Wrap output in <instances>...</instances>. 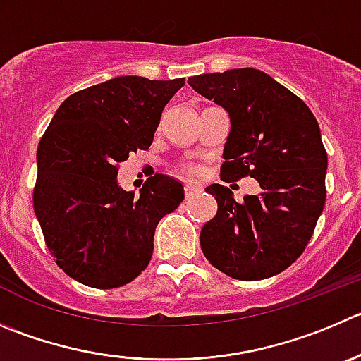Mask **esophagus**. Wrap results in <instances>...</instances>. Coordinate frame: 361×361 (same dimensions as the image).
Listing matches in <instances>:
<instances>
[{
  "label": "esophagus",
  "instance_id": "34e87169",
  "mask_svg": "<svg viewBox=\"0 0 361 361\" xmlns=\"http://www.w3.org/2000/svg\"><path fill=\"white\" fill-rule=\"evenodd\" d=\"M200 191H202V186H200V184H197V183H188L186 186H184V193H186V198H191L193 195L200 193Z\"/></svg>",
  "mask_w": 361,
  "mask_h": 361
}]
</instances>
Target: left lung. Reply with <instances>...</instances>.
I'll return each instance as SVG.
<instances>
[{
	"instance_id": "1",
	"label": "left lung",
	"mask_w": 361,
	"mask_h": 361,
	"mask_svg": "<svg viewBox=\"0 0 361 361\" xmlns=\"http://www.w3.org/2000/svg\"><path fill=\"white\" fill-rule=\"evenodd\" d=\"M190 87L230 118L223 180L257 178L259 195L238 204L211 184L218 212L200 232L205 259L245 281L274 276L303 253L324 209L328 154L314 113L298 95L259 68L193 75Z\"/></svg>"
}]
</instances>
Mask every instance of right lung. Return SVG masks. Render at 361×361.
Segmentation results:
<instances>
[{
	"label": "right lung",
	"mask_w": 361,
	"mask_h": 361,
	"mask_svg": "<svg viewBox=\"0 0 361 361\" xmlns=\"http://www.w3.org/2000/svg\"><path fill=\"white\" fill-rule=\"evenodd\" d=\"M184 78L118 75L68 95L37 149L33 209L58 266L75 281L115 289L152 259L154 232L184 200L183 184L156 173L140 197L118 186V166L147 150Z\"/></svg>",
	"instance_id": "add662e5"
}]
</instances>
